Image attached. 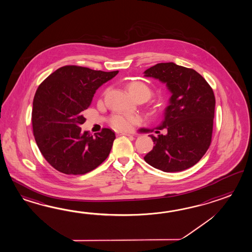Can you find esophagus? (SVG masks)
Wrapping results in <instances>:
<instances>
[{
    "instance_id": "1",
    "label": "esophagus",
    "mask_w": 252,
    "mask_h": 252,
    "mask_svg": "<svg viewBox=\"0 0 252 252\" xmlns=\"http://www.w3.org/2000/svg\"><path fill=\"white\" fill-rule=\"evenodd\" d=\"M118 135H127V136H132V134L128 133H124V132H117Z\"/></svg>"
}]
</instances>
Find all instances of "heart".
Returning a JSON list of instances; mask_svg holds the SVG:
<instances>
[{
    "label": "heart",
    "mask_w": 252,
    "mask_h": 252,
    "mask_svg": "<svg viewBox=\"0 0 252 252\" xmlns=\"http://www.w3.org/2000/svg\"><path fill=\"white\" fill-rule=\"evenodd\" d=\"M126 89L134 98L144 97L146 100H148L153 94L150 87L141 81H130L126 85ZM140 122H141V118L138 115L122 114V113L113 115L109 120L110 126L113 128L120 130V131H129Z\"/></svg>",
    "instance_id": "heart-1"
}]
</instances>
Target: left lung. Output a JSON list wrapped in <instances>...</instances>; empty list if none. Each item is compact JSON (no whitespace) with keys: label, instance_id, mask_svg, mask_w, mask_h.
I'll list each match as a JSON object with an SVG mask.
<instances>
[{"label":"left lung","instance_id":"obj_1","mask_svg":"<svg viewBox=\"0 0 252 252\" xmlns=\"http://www.w3.org/2000/svg\"><path fill=\"white\" fill-rule=\"evenodd\" d=\"M144 73L145 77L166 84L172 93L164 118L156 127L157 134L162 129H166L167 134L149 135L155 146L144 157L145 161L166 173L193 166L212 142L215 109L213 89L194 69L174 62L158 63Z\"/></svg>","mask_w":252,"mask_h":252}]
</instances>
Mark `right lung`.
<instances>
[{
	"mask_svg": "<svg viewBox=\"0 0 252 252\" xmlns=\"http://www.w3.org/2000/svg\"><path fill=\"white\" fill-rule=\"evenodd\" d=\"M118 73L64 66L39 85L32 114L34 137L46 161L59 172L87 174L108 157L115 132L103 128L93 136L82 132L80 125L95 90Z\"/></svg>",
	"mask_w": 252,
	"mask_h": 252,
	"instance_id": "1",
	"label": "right lung"
}]
</instances>
